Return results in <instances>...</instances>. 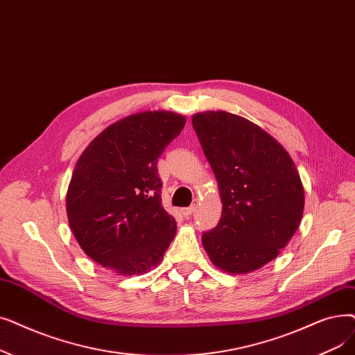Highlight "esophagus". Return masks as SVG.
<instances>
[{"label": "esophagus", "instance_id": "34e87169", "mask_svg": "<svg viewBox=\"0 0 355 355\" xmlns=\"http://www.w3.org/2000/svg\"><path fill=\"white\" fill-rule=\"evenodd\" d=\"M194 211H196V206H190V207L181 209V214L186 216V218H189V216H191Z\"/></svg>", "mask_w": 355, "mask_h": 355}]
</instances>
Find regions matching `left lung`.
I'll return each mask as SVG.
<instances>
[{
	"instance_id": "8db88e82",
	"label": "left lung",
	"mask_w": 355,
	"mask_h": 355,
	"mask_svg": "<svg viewBox=\"0 0 355 355\" xmlns=\"http://www.w3.org/2000/svg\"><path fill=\"white\" fill-rule=\"evenodd\" d=\"M193 128L218 180L222 218L202 242L214 267L255 271L277 258L297 230L304 190L279 141L255 123L223 110L196 113Z\"/></svg>"
}]
</instances>
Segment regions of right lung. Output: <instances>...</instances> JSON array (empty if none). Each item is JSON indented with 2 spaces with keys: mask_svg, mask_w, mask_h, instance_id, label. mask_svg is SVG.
Returning a JSON list of instances; mask_svg holds the SVG:
<instances>
[{
  "mask_svg": "<svg viewBox=\"0 0 355 355\" xmlns=\"http://www.w3.org/2000/svg\"><path fill=\"white\" fill-rule=\"evenodd\" d=\"M186 117L155 110L121 119L89 142L73 168L67 216L81 250L119 275L159 266L177 232L162 207L157 162Z\"/></svg>",
  "mask_w": 355,
  "mask_h": 355,
  "instance_id": "obj_1",
  "label": "right lung"
}]
</instances>
